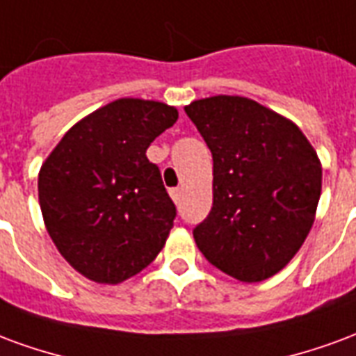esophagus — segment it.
Masks as SVG:
<instances>
[{
    "label": "esophagus",
    "mask_w": 356,
    "mask_h": 356,
    "mask_svg": "<svg viewBox=\"0 0 356 356\" xmlns=\"http://www.w3.org/2000/svg\"><path fill=\"white\" fill-rule=\"evenodd\" d=\"M168 193H170V197H172V201H175L176 204L180 203V197H181V189H180V188L170 189V191H168Z\"/></svg>",
    "instance_id": "obj_1"
}]
</instances>
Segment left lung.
I'll return each mask as SVG.
<instances>
[{
    "label": "left lung",
    "mask_w": 356,
    "mask_h": 356,
    "mask_svg": "<svg viewBox=\"0 0 356 356\" xmlns=\"http://www.w3.org/2000/svg\"><path fill=\"white\" fill-rule=\"evenodd\" d=\"M212 153V209L193 237L204 258L243 282L266 281L315 222L323 167L300 127L245 96L184 108Z\"/></svg>",
    "instance_id": "8db88e82"
}]
</instances>
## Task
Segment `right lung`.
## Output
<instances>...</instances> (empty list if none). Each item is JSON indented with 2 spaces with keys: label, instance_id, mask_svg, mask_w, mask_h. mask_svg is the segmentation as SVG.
I'll use <instances>...</instances> for the list:
<instances>
[{
  "label": "right lung",
  "instance_id": "add662e5",
  "mask_svg": "<svg viewBox=\"0 0 356 356\" xmlns=\"http://www.w3.org/2000/svg\"><path fill=\"white\" fill-rule=\"evenodd\" d=\"M178 110L119 98L70 129L38 178L43 222L77 273L119 284L155 260L175 225L176 207L146 149Z\"/></svg>",
  "mask_w": 356,
  "mask_h": 356
}]
</instances>
